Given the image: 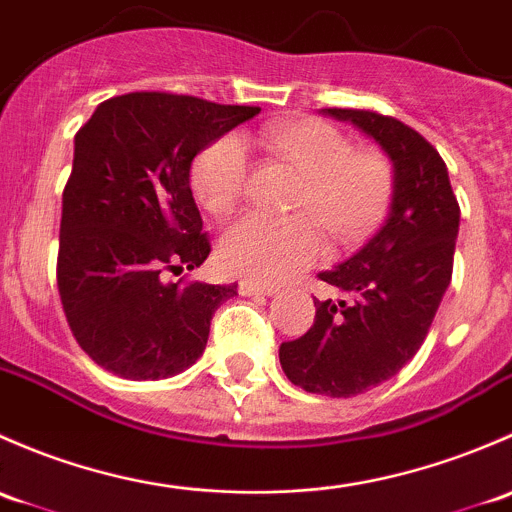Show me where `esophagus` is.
<instances>
[{"instance_id": "1", "label": "esophagus", "mask_w": 512, "mask_h": 512, "mask_svg": "<svg viewBox=\"0 0 512 512\" xmlns=\"http://www.w3.org/2000/svg\"><path fill=\"white\" fill-rule=\"evenodd\" d=\"M239 293L241 295H271L273 286H266V283H258V281H251V278H244V281L239 283Z\"/></svg>"}]
</instances>
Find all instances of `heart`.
Instances as JSON below:
<instances>
[{"mask_svg": "<svg viewBox=\"0 0 512 512\" xmlns=\"http://www.w3.org/2000/svg\"><path fill=\"white\" fill-rule=\"evenodd\" d=\"M258 140L300 172L291 209L303 214L268 217L246 212L224 229L219 258L229 271L258 281H286L325 254L316 220L337 244L362 239L392 197V165L377 150H352L335 125L318 118L273 123ZM249 179V145L229 133L209 142L192 162V189L209 212H229ZM308 213L316 220L304 217Z\"/></svg>", "mask_w": 512, "mask_h": 512, "instance_id": "b5f03b06", "label": "heart"}]
</instances>
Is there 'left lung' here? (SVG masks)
<instances>
[{
    "mask_svg": "<svg viewBox=\"0 0 512 512\" xmlns=\"http://www.w3.org/2000/svg\"><path fill=\"white\" fill-rule=\"evenodd\" d=\"M372 135L394 162L387 219L355 256L318 273L345 300H315V323L281 342V365L295 387L355 397L387 382L424 345L451 283L458 236L456 194L436 147L392 115L325 108Z\"/></svg>",
    "mask_w": 512,
    "mask_h": 512,
    "instance_id": "8db88e82",
    "label": "left lung"
}]
</instances>
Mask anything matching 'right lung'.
Masks as SVG:
<instances>
[{"label": "right lung", "mask_w": 512, "mask_h": 512, "mask_svg": "<svg viewBox=\"0 0 512 512\" xmlns=\"http://www.w3.org/2000/svg\"><path fill=\"white\" fill-rule=\"evenodd\" d=\"M256 105L135 91L103 100L76 133L63 187L56 283L68 328L103 370L165 379L199 360L236 286L172 283L212 251L189 189L197 152Z\"/></svg>", "instance_id": "obj_1"}]
</instances>
